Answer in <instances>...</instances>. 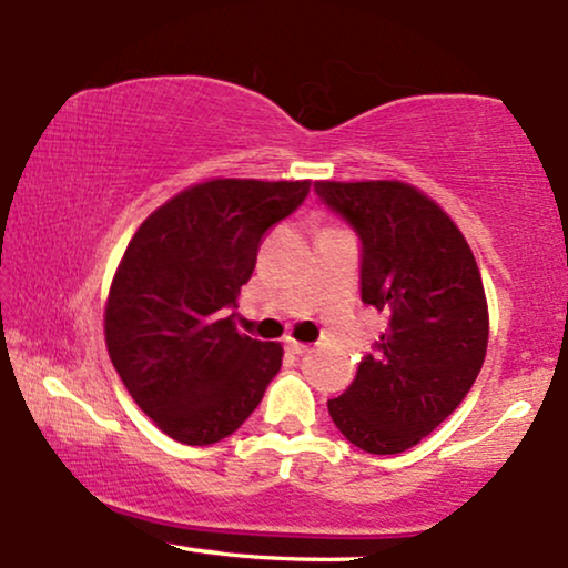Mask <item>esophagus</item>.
I'll use <instances>...</instances> for the list:
<instances>
[{"instance_id":"1","label":"esophagus","mask_w":568,"mask_h":568,"mask_svg":"<svg viewBox=\"0 0 568 568\" xmlns=\"http://www.w3.org/2000/svg\"><path fill=\"white\" fill-rule=\"evenodd\" d=\"M286 349H290L292 355H307V352H311V344H302V342H294V338H286Z\"/></svg>"}]
</instances>
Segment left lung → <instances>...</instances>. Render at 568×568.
<instances>
[{
	"instance_id": "1",
	"label": "left lung",
	"mask_w": 568,
	"mask_h": 568,
	"mask_svg": "<svg viewBox=\"0 0 568 568\" xmlns=\"http://www.w3.org/2000/svg\"><path fill=\"white\" fill-rule=\"evenodd\" d=\"M315 195L357 234L363 302L388 318L328 415L363 452L402 454L459 407L480 373V271L454 221L404 182H315Z\"/></svg>"
}]
</instances>
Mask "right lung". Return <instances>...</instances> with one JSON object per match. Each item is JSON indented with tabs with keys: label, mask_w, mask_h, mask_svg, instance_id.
Here are the masks:
<instances>
[{
	"label": "right lung",
	"mask_w": 568,
	"mask_h": 568,
	"mask_svg": "<svg viewBox=\"0 0 568 568\" xmlns=\"http://www.w3.org/2000/svg\"><path fill=\"white\" fill-rule=\"evenodd\" d=\"M311 182L211 180L153 211L130 240L106 302V347L140 409L169 438L211 446L253 415L282 344L234 328L257 247Z\"/></svg>",
	"instance_id": "right-lung-1"
}]
</instances>
